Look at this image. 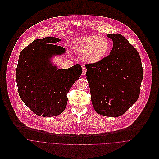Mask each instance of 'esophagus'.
<instances>
[{
	"instance_id": "34e87169",
	"label": "esophagus",
	"mask_w": 159,
	"mask_h": 159,
	"mask_svg": "<svg viewBox=\"0 0 159 159\" xmlns=\"http://www.w3.org/2000/svg\"><path fill=\"white\" fill-rule=\"evenodd\" d=\"M86 71H87V69H86V67H83L82 68V74H83V75H85V74L86 73Z\"/></svg>"
}]
</instances>
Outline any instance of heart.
<instances>
[{
	"mask_svg": "<svg viewBox=\"0 0 159 159\" xmlns=\"http://www.w3.org/2000/svg\"><path fill=\"white\" fill-rule=\"evenodd\" d=\"M110 47L109 40L103 36H88L76 39L73 44L74 51L84 55L85 60L90 63L101 61L108 53Z\"/></svg>",
	"mask_w": 159,
	"mask_h": 159,
	"instance_id": "b5f03b06",
	"label": "heart"
}]
</instances>
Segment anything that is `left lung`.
<instances>
[{
	"instance_id": "left-lung-1",
	"label": "left lung",
	"mask_w": 159,
	"mask_h": 159,
	"mask_svg": "<svg viewBox=\"0 0 159 159\" xmlns=\"http://www.w3.org/2000/svg\"><path fill=\"white\" fill-rule=\"evenodd\" d=\"M113 41L110 54L101 61L86 64L91 101L97 113L118 117L138 100L143 69L136 48L122 35L108 34Z\"/></svg>"
}]
</instances>
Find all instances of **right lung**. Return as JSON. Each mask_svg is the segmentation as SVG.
Returning a JSON list of instances; mask_svg holds the SVG:
<instances>
[{"label":"right lung","instance_id":"right-lung-1","mask_svg":"<svg viewBox=\"0 0 159 159\" xmlns=\"http://www.w3.org/2000/svg\"><path fill=\"white\" fill-rule=\"evenodd\" d=\"M61 39L45 37L35 40L20 54L16 80L20 98L34 113L52 117L62 113L67 103V94L82 73L80 64L67 69L52 66L49 58L65 52L54 45Z\"/></svg>","mask_w":159,"mask_h":159}]
</instances>
